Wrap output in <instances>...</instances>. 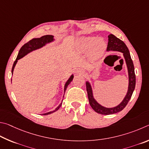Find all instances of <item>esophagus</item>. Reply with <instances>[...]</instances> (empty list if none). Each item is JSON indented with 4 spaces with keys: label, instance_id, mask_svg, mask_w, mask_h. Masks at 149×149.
Masks as SVG:
<instances>
[{
    "label": "esophagus",
    "instance_id": "34e87169",
    "mask_svg": "<svg viewBox=\"0 0 149 149\" xmlns=\"http://www.w3.org/2000/svg\"><path fill=\"white\" fill-rule=\"evenodd\" d=\"M75 72H76V74H82L83 70L82 69H77L75 70Z\"/></svg>",
    "mask_w": 149,
    "mask_h": 149
}]
</instances>
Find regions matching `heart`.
I'll return each mask as SVG.
<instances>
[{
  "label": "heart",
  "instance_id": "1",
  "mask_svg": "<svg viewBox=\"0 0 149 149\" xmlns=\"http://www.w3.org/2000/svg\"><path fill=\"white\" fill-rule=\"evenodd\" d=\"M78 46L80 51L90 52L93 58H100L105 53L107 48L105 42L103 38L96 39L94 36H86L80 38L78 41Z\"/></svg>",
  "mask_w": 149,
  "mask_h": 149
}]
</instances>
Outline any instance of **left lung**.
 I'll list each match as a JSON object with an SVG mask.
<instances>
[{"label":"left lung","mask_w":149,"mask_h":149,"mask_svg":"<svg viewBox=\"0 0 149 149\" xmlns=\"http://www.w3.org/2000/svg\"><path fill=\"white\" fill-rule=\"evenodd\" d=\"M109 41L107 44V50H114L119 51L123 53L125 60H126L127 70H128L129 74V87L128 91H127V95L125 97L123 101L116 107L114 108H105L104 107L98 104L96 101L93 99L92 95V90L91 88L90 84L88 82L86 83V90L88 93V97L89 100V103L92 108L94 110L96 113L101 114H105V115H109L114 113H117L118 112L123 110L125 107L128 103L129 101L132 97V95L134 92L135 86V74L134 71V66L133 63V61L130 56L129 49L127 48L126 44L120 39L116 37L113 35H110L108 36Z\"/></svg>","instance_id":"1"}]
</instances>
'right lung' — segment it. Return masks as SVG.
<instances>
[{
  "instance_id": "1",
  "label": "right lung",
  "mask_w": 149,
  "mask_h": 149,
  "mask_svg": "<svg viewBox=\"0 0 149 149\" xmlns=\"http://www.w3.org/2000/svg\"><path fill=\"white\" fill-rule=\"evenodd\" d=\"M54 36L52 35H44L43 36H42L40 38H33L32 40H31L27 42L26 44H25L24 45H23L21 49H19V54L17 55V57L16 59H15V61H14V64H13V66H12V73H13V71H14V69L15 66V64H16V63L18 59H19L21 58H22V57L25 56L26 54L29 53L30 52L33 51V50H35L36 49H38L39 48H41V47H42L44 45H45V44L47 42H51L54 40ZM73 79V75H72L71 77L69 78V79L67 80V82H66V84H65V90H66L68 86V85H69L70 82L72 81ZM62 103L60 104V105L57 107L55 109L54 111H52V112H49V113H45V114H43L44 115H47V114H51L52 113H54V112H56V111H57L59 109V108L61 107Z\"/></svg>"
}]
</instances>
